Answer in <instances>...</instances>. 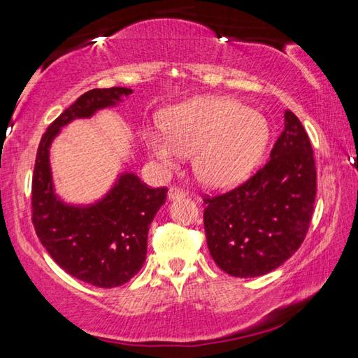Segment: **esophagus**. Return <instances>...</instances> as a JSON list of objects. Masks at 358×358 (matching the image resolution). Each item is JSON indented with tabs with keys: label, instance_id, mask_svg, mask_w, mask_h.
Returning <instances> with one entry per match:
<instances>
[{
	"label": "esophagus",
	"instance_id": "1",
	"mask_svg": "<svg viewBox=\"0 0 358 358\" xmlns=\"http://www.w3.org/2000/svg\"><path fill=\"white\" fill-rule=\"evenodd\" d=\"M167 197H169V201H178V199L186 197V192L181 189V187L172 186L171 189H169V192H167Z\"/></svg>",
	"mask_w": 358,
	"mask_h": 358
}]
</instances>
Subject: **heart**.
Returning a JSON list of instances; mask_svg holds the SVG:
<instances>
[{"label":"heart","mask_w":358,"mask_h":358,"mask_svg":"<svg viewBox=\"0 0 358 358\" xmlns=\"http://www.w3.org/2000/svg\"><path fill=\"white\" fill-rule=\"evenodd\" d=\"M142 136L162 169L194 153V173L203 185L229 187L257 166L270 141V124L237 99L208 96L175 106L164 126H148Z\"/></svg>","instance_id":"1"}]
</instances>
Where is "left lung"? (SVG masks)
I'll return each mask as SVG.
<instances>
[{
	"instance_id": "8db88e82",
	"label": "left lung",
	"mask_w": 358,
	"mask_h": 358,
	"mask_svg": "<svg viewBox=\"0 0 358 358\" xmlns=\"http://www.w3.org/2000/svg\"><path fill=\"white\" fill-rule=\"evenodd\" d=\"M316 199L310 137L284 112V131L270 159L235 189L203 202L211 257L230 276L254 278L282 265L306 237Z\"/></svg>"
}]
</instances>
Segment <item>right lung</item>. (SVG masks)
Listing matches in <instances>:
<instances>
[{"label":"right lung","mask_w":358,"mask_h":358,"mask_svg":"<svg viewBox=\"0 0 358 358\" xmlns=\"http://www.w3.org/2000/svg\"><path fill=\"white\" fill-rule=\"evenodd\" d=\"M131 88H94L82 94L42 136L33 173V226L42 246L62 268L98 287L128 282L147 259L150 224L166 202L167 187H148L132 172L118 175L99 201L66 203L55 192L50 147L62 128L115 107Z\"/></svg>","instance_id":"add662e5"}]
</instances>
